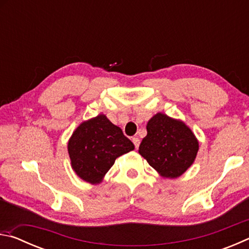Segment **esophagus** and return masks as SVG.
I'll list each match as a JSON object with an SVG mask.
<instances>
[{
    "mask_svg": "<svg viewBox=\"0 0 249 249\" xmlns=\"http://www.w3.org/2000/svg\"><path fill=\"white\" fill-rule=\"evenodd\" d=\"M132 142H134L135 148L138 149V147H140V138H138V137H133L132 138Z\"/></svg>",
    "mask_w": 249,
    "mask_h": 249,
    "instance_id": "esophagus-1",
    "label": "esophagus"
}]
</instances>
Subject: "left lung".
Masks as SVG:
<instances>
[{
    "instance_id": "obj_1",
    "label": "left lung",
    "mask_w": 249,
    "mask_h": 249,
    "mask_svg": "<svg viewBox=\"0 0 249 249\" xmlns=\"http://www.w3.org/2000/svg\"><path fill=\"white\" fill-rule=\"evenodd\" d=\"M147 135L140 145V154L166 178H177L196 157L199 142L183 122L162 113L156 114L146 126Z\"/></svg>"
}]
</instances>
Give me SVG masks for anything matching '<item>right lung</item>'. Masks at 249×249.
Returning <instances> with one entry per match:
<instances>
[{"mask_svg":"<svg viewBox=\"0 0 249 249\" xmlns=\"http://www.w3.org/2000/svg\"><path fill=\"white\" fill-rule=\"evenodd\" d=\"M135 148L120 127L100 114L79 126L68 142L71 166L80 178L99 183L115 159Z\"/></svg>","mask_w":249,"mask_h":249,"instance_id":"1","label":"right lung"}]
</instances>
